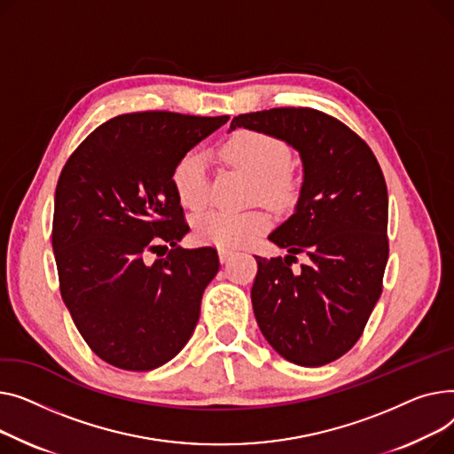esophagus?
<instances>
[{"instance_id":"esophagus-1","label":"esophagus","mask_w":454,"mask_h":454,"mask_svg":"<svg viewBox=\"0 0 454 454\" xmlns=\"http://www.w3.org/2000/svg\"><path fill=\"white\" fill-rule=\"evenodd\" d=\"M218 254H220V260H222V263H225V262H229L231 258H232V251H229V249H220L218 251Z\"/></svg>"}]
</instances>
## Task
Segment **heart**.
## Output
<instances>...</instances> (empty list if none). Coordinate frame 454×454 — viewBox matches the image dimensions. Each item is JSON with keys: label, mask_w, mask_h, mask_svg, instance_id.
Masks as SVG:
<instances>
[{"label": "heart", "mask_w": 454, "mask_h": 454, "mask_svg": "<svg viewBox=\"0 0 454 454\" xmlns=\"http://www.w3.org/2000/svg\"><path fill=\"white\" fill-rule=\"evenodd\" d=\"M220 153L231 165L254 177L253 198L271 205H286L295 198L299 181L289 168L287 145L273 133L262 129H236L220 146ZM172 183L179 201L192 210L203 208L210 200L207 159L200 150L184 152L172 170ZM270 227V215L254 208L247 212L210 210L196 222L200 239L218 247L246 246Z\"/></svg>", "instance_id": "obj_1"}]
</instances>
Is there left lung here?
Returning a JSON list of instances; mask_svg holds the SVG:
<instances>
[{"mask_svg":"<svg viewBox=\"0 0 454 454\" xmlns=\"http://www.w3.org/2000/svg\"><path fill=\"white\" fill-rule=\"evenodd\" d=\"M239 126L297 148L304 167L295 215L270 234L289 254L254 256L256 323L284 359L328 364L359 340L381 297L388 260L385 176L357 133L325 112L287 106L238 115L231 129ZM301 252L310 260L293 274L290 260Z\"/></svg>","mask_w":454,"mask_h":454,"instance_id":"left-lung-1","label":"left lung"}]
</instances>
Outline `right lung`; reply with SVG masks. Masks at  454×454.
Instances as JSON below:
<instances>
[{"label":"right lung","instance_id":"obj_1","mask_svg":"<svg viewBox=\"0 0 454 454\" xmlns=\"http://www.w3.org/2000/svg\"><path fill=\"white\" fill-rule=\"evenodd\" d=\"M227 121L174 112L119 115L91 131L66 161L55 192L52 251L73 323L102 361L146 372L191 339L220 258L215 247L177 246L189 223L172 170ZM159 248L168 256L148 264L147 253Z\"/></svg>","mask_w":454,"mask_h":454}]
</instances>
